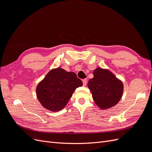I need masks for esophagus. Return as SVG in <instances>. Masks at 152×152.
Segmentation results:
<instances>
[{"label": "esophagus", "mask_w": 152, "mask_h": 152, "mask_svg": "<svg viewBox=\"0 0 152 152\" xmlns=\"http://www.w3.org/2000/svg\"><path fill=\"white\" fill-rule=\"evenodd\" d=\"M82 82H83V85H84V86H86V84H87V79H83V80H82Z\"/></svg>", "instance_id": "1"}]
</instances>
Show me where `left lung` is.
<instances>
[{"label": "left lung", "mask_w": 152, "mask_h": 152, "mask_svg": "<svg viewBox=\"0 0 152 152\" xmlns=\"http://www.w3.org/2000/svg\"><path fill=\"white\" fill-rule=\"evenodd\" d=\"M87 84L96 104L102 110L112 108L122 98L124 84L108 69L97 68Z\"/></svg>", "instance_id": "8db88e82"}]
</instances>
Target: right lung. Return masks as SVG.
<instances>
[{
  "mask_svg": "<svg viewBox=\"0 0 152 152\" xmlns=\"http://www.w3.org/2000/svg\"><path fill=\"white\" fill-rule=\"evenodd\" d=\"M83 85L74 72L53 68L36 87L40 103L45 109L58 112L65 107L76 88Z\"/></svg>",
  "mask_w": 152,
  "mask_h": 152,
  "instance_id": "right-lung-1",
  "label": "right lung"
}]
</instances>
